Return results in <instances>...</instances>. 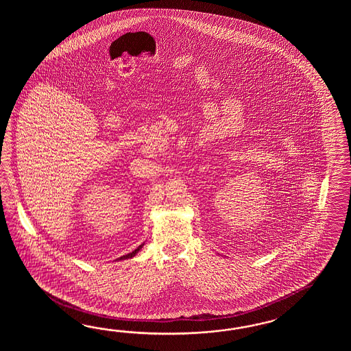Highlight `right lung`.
I'll list each match as a JSON object with an SVG mask.
<instances>
[{
  "instance_id": "add662e5",
  "label": "right lung",
  "mask_w": 351,
  "mask_h": 351,
  "mask_svg": "<svg viewBox=\"0 0 351 351\" xmlns=\"http://www.w3.org/2000/svg\"><path fill=\"white\" fill-rule=\"evenodd\" d=\"M142 246H139V248H141ZM139 248L138 250H135L134 252H132V254H127V256H124V257H133V256H135V254L139 251Z\"/></svg>"
}]
</instances>
